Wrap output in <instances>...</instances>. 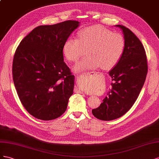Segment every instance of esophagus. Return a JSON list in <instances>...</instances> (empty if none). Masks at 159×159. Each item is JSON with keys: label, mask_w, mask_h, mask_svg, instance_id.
Instances as JSON below:
<instances>
[{"label": "esophagus", "mask_w": 159, "mask_h": 159, "mask_svg": "<svg viewBox=\"0 0 159 159\" xmlns=\"http://www.w3.org/2000/svg\"><path fill=\"white\" fill-rule=\"evenodd\" d=\"M98 73V72H89V73H87V74H84V75H82L80 76V78H83V77H85V76H89V75H97ZM77 90H76V91L77 93H82V91L81 90H80L79 89H76Z\"/></svg>", "instance_id": "esophagus-1"}]
</instances>
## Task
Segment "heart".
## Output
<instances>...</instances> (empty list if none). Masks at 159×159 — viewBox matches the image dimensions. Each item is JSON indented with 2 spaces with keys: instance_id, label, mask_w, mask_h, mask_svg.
<instances>
[{
  "instance_id": "heart-1",
  "label": "heart",
  "mask_w": 159,
  "mask_h": 159,
  "mask_svg": "<svg viewBox=\"0 0 159 159\" xmlns=\"http://www.w3.org/2000/svg\"><path fill=\"white\" fill-rule=\"evenodd\" d=\"M79 39L70 37L63 45V53L70 62H76L87 50L88 58L80 61L74 66L75 72L97 69L102 67L110 70L115 66L123 55L125 40L119 33H113L110 30L98 25L87 27L79 32ZM79 84L87 90L89 81L81 80Z\"/></svg>"
}]
</instances>
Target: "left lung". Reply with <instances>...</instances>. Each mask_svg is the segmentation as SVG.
<instances>
[{
	"instance_id": "1",
	"label": "left lung",
	"mask_w": 159,
	"mask_h": 159,
	"mask_svg": "<svg viewBox=\"0 0 159 159\" xmlns=\"http://www.w3.org/2000/svg\"><path fill=\"white\" fill-rule=\"evenodd\" d=\"M122 31L125 49L120 61L108 74L112 88L98 108L92 110L98 119L112 120L120 118L133 107L140 94L147 74V60L143 44L132 31L115 25Z\"/></svg>"
}]
</instances>
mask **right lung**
<instances>
[{
  "label": "right lung",
  "mask_w": 159,
  "mask_h": 159,
  "mask_svg": "<svg viewBox=\"0 0 159 159\" xmlns=\"http://www.w3.org/2000/svg\"><path fill=\"white\" fill-rule=\"evenodd\" d=\"M79 25V21L66 20L39 26L16 50L12 76L18 96L38 119H55L66 110L75 76L64 62L63 45Z\"/></svg>",
  "instance_id": "right-lung-1"
}]
</instances>
